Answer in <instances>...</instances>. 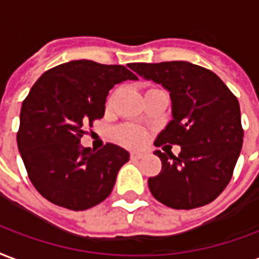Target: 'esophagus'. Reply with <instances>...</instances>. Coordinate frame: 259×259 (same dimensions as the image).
Returning <instances> with one entry per match:
<instances>
[{
  "label": "esophagus",
  "mask_w": 259,
  "mask_h": 259,
  "mask_svg": "<svg viewBox=\"0 0 259 259\" xmlns=\"http://www.w3.org/2000/svg\"><path fill=\"white\" fill-rule=\"evenodd\" d=\"M144 156H145L144 152H132V154H130L132 160H140V159H143Z\"/></svg>",
  "instance_id": "1"
}]
</instances>
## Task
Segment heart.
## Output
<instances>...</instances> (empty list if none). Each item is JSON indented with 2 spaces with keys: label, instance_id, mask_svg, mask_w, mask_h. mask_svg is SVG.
Listing matches in <instances>:
<instances>
[{
  "label": "heart",
  "instance_id": "heart-1",
  "mask_svg": "<svg viewBox=\"0 0 259 259\" xmlns=\"http://www.w3.org/2000/svg\"><path fill=\"white\" fill-rule=\"evenodd\" d=\"M110 103L111 97L108 99V104ZM114 137L122 144L129 145V147H137V145H141L144 143L145 135L140 127H136V126H132V124H124V126H120L118 129H115Z\"/></svg>",
  "mask_w": 259,
  "mask_h": 259
}]
</instances>
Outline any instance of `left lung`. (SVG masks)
Wrapping results in <instances>:
<instances>
[{"label":"left lung","mask_w":259,"mask_h":259,"mask_svg":"<svg viewBox=\"0 0 259 259\" xmlns=\"http://www.w3.org/2000/svg\"><path fill=\"white\" fill-rule=\"evenodd\" d=\"M127 67L170 93L171 120L155 144L181 147L178 156L154 152L162 160V170L148 180L152 196L177 210L212 202L227 188L242 151L237 99L212 71L189 61L130 63Z\"/></svg>","instance_id":"left-lung-1"}]
</instances>
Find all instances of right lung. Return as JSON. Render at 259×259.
<instances>
[{"instance_id":"1","label":"right lung","mask_w":259,"mask_h":259,"mask_svg":"<svg viewBox=\"0 0 259 259\" xmlns=\"http://www.w3.org/2000/svg\"><path fill=\"white\" fill-rule=\"evenodd\" d=\"M137 76L123 66L72 60L44 72L23 101L17 148L42 196L70 210H86L111 193L130 155L119 145L82 148V126L104 116L108 92Z\"/></svg>"}]
</instances>
